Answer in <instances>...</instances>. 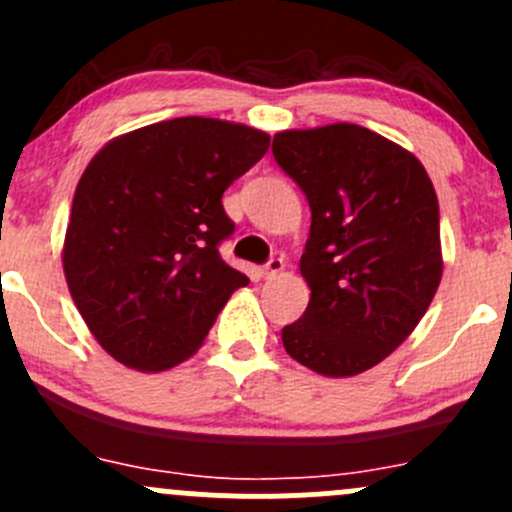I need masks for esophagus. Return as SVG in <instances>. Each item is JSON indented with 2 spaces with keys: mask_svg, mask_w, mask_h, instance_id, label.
Returning <instances> with one entry per match:
<instances>
[{
  "mask_svg": "<svg viewBox=\"0 0 512 512\" xmlns=\"http://www.w3.org/2000/svg\"><path fill=\"white\" fill-rule=\"evenodd\" d=\"M282 270H284V260H282V257H272V260L265 265V270H262V274H265L267 279H272V277H277V274L282 272Z\"/></svg>",
  "mask_w": 512,
  "mask_h": 512,
  "instance_id": "34e87169",
  "label": "esophagus"
}]
</instances>
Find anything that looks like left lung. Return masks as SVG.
I'll return each instance as SVG.
<instances>
[{"instance_id": "obj_1", "label": "left lung", "mask_w": 512, "mask_h": 512, "mask_svg": "<svg viewBox=\"0 0 512 512\" xmlns=\"http://www.w3.org/2000/svg\"><path fill=\"white\" fill-rule=\"evenodd\" d=\"M272 154L311 208L299 260L311 299L282 328L284 351L326 378L365 373L410 336L439 289L432 179L412 152L351 122L277 132Z\"/></svg>"}]
</instances>
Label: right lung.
I'll return each instance as SVG.
<instances>
[{
    "mask_svg": "<svg viewBox=\"0 0 512 512\" xmlns=\"http://www.w3.org/2000/svg\"><path fill=\"white\" fill-rule=\"evenodd\" d=\"M270 149V134L176 117L115 137L90 159L63 242L68 289L98 343L159 373L191 358L250 279L220 257L235 230L223 191Z\"/></svg>",
    "mask_w": 512,
    "mask_h": 512,
    "instance_id": "right-lung-1",
    "label": "right lung"
}]
</instances>
